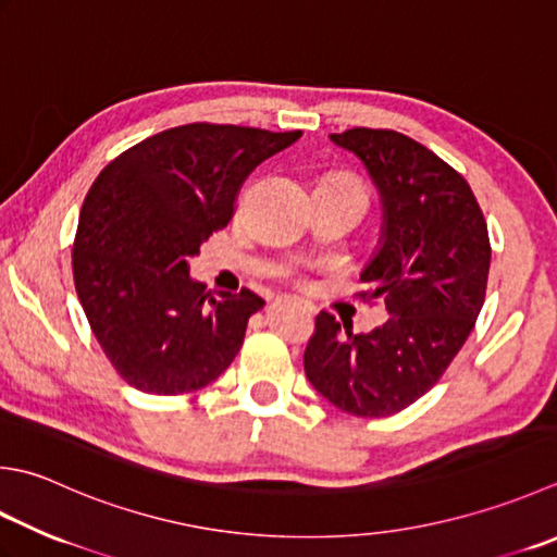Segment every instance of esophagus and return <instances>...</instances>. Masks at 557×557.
I'll return each mask as SVG.
<instances>
[{"instance_id":"1","label":"esophagus","mask_w":557,"mask_h":557,"mask_svg":"<svg viewBox=\"0 0 557 557\" xmlns=\"http://www.w3.org/2000/svg\"><path fill=\"white\" fill-rule=\"evenodd\" d=\"M280 301H292V304H297V307L299 309H304V311H313V307H311V304L309 301H301V299H297V297H280Z\"/></svg>"}]
</instances>
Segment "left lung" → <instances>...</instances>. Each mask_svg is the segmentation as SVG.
<instances>
[{
  "instance_id": "1",
  "label": "left lung",
  "mask_w": 557,
  "mask_h": 557,
  "mask_svg": "<svg viewBox=\"0 0 557 557\" xmlns=\"http://www.w3.org/2000/svg\"><path fill=\"white\" fill-rule=\"evenodd\" d=\"M331 139L364 163L379 190L384 224L359 297L384 301L388 319L352 333L321 311L304 372L343 412L386 418L428 394L471 335L487 287V224L471 185L420 141L369 127Z\"/></svg>"
}]
</instances>
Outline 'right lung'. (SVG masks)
Returning <instances> with one entry per match:
<instances>
[{
    "label": "right lung",
    "instance_id": "right-lung-1",
    "mask_svg": "<svg viewBox=\"0 0 557 557\" xmlns=\"http://www.w3.org/2000/svg\"><path fill=\"white\" fill-rule=\"evenodd\" d=\"M294 133L193 123L141 139L98 173L76 226V297L129 386L154 396L205 388L234 362L256 292H205L188 260L228 224L260 161Z\"/></svg>",
    "mask_w": 557,
    "mask_h": 557
}]
</instances>
